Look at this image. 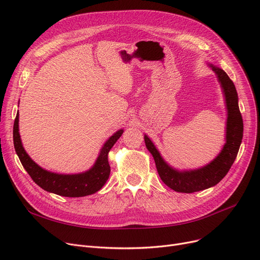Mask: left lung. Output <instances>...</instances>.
Instances as JSON below:
<instances>
[{
  "label": "left lung",
  "instance_id": "left-lung-1",
  "mask_svg": "<svg viewBox=\"0 0 260 260\" xmlns=\"http://www.w3.org/2000/svg\"><path fill=\"white\" fill-rule=\"evenodd\" d=\"M209 65L220 83L228 111L225 143L218 156L207 166L199 169L176 170L162 158L152 140L144 135L146 148L154 157L161 180L169 187L179 193L199 192L220 182L234 163L242 140L243 122L238 106V94L233 81L221 68L213 64Z\"/></svg>",
  "mask_w": 260,
  "mask_h": 260
}]
</instances>
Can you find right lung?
I'll return each instance as SVG.
<instances>
[{
	"label": "right lung",
	"instance_id": "add662e5",
	"mask_svg": "<svg viewBox=\"0 0 260 260\" xmlns=\"http://www.w3.org/2000/svg\"><path fill=\"white\" fill-rule=\"evenodd\" d=\"M122 134L123 129H119L111 136L102 146L94 165L88 171L79 174L52 173L37 165L23 147L19 133V113L13 124V144L23 168L40 187L64 197H83L98 192L107 181L111 174L107 155Z\"/></svg>",
	"mask_w": 260,
	"mask_h": 260
}]
</instances>
